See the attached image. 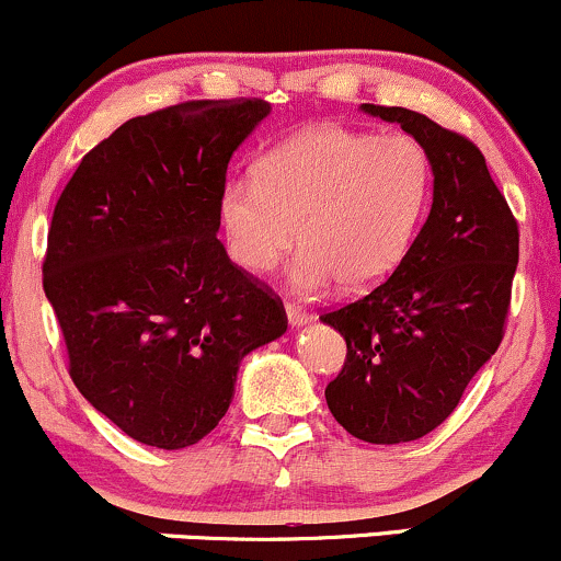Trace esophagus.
Returning a JSON list of instances; mask_svg holds the SVG:
<instances>
[{
	"instance_id": "34e87169",
	"label": "esophagus",
	"mask_w": 561,
	"mask_h": 561,
	"mask_svg": "<svg viewBox=\"0 0 561 561\" xmlns=\"http://www.w3.org/2000/svg\"><path fill=\"white\" fill-rule=\"evenodd\" d=\"M285 311H287V321H289V327H302V324H308V319H311V317H308L306 308L295 306V302H287Z\"/></svg>"
}]
</instances>
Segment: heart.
Returning a JSON list of instances; mask_svg holds the SVG:
<instances>
[{
  "mask_svg": "<svg viewBox=\"0 0 561 561\" xmlns=\"http://www.w3.org/2000/svg\"><path fill=\"white\" fill-rule=\"evenodd\" d=\"M433 197V163L409 134L379 137L313 126L282 141L255 176H237L218 199L229 253L244 272L266 274L293 248L295 293H345L382 285L414 244Z\"/></svg>",
  "mask_w": 561,
  "mask_h": 561,
  "instance_id": "heart-1",
  "label": "heart"
}]
</instances>
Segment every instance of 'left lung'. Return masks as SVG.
<instances>
[{
    "mask_svg": "<svg viewBox=\"0 0 561 561\" xmlns=\"http://www.w3.org/2000/svg\"><path fill=\"white\" fill-rule=\"evenodd\" d=\"M362 111L420 141L435 176L433 208L401 266L321 317L347 345L324 390L332 416L358 440L396 446L446 422L499 351L519 229L472 141L405 107Z\"/></svg>",
    "mask_w": 561,
    "mask_h": 561,
    "instance_id": "left-lung-1",
    "label": "left lung"
}]
</instances>
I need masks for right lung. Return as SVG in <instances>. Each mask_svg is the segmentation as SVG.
<instances>
[{
    "instance_id": "1",
    "label": "right lung",
    "mask_w": 561,
    "mask_h": 561,
    "mask_svg": "<svg viewBox=\"0 0 561 561\" xmlns=\"http://www.w3.org/2000/svg\"><path fill=\"white\" fill-rule=\"evenodd\" d=\"M268 113L253 96L126 121L55 205L44 293L70 377L145 446L203 440L227 414L242 358L287 332L282 300L216 237L229 160Z\"/></svg>"
}]
</instances>
